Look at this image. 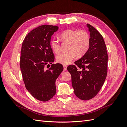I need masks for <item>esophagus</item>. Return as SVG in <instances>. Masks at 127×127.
<instances>
[{
  "label": "esophagus",
  "instance_id": "1",
  "mask_svg": "<svg viewBox=\"0 0 127 127\" xmlns=\"http://www.w3.org/2000/svg\"><path fill=\"white\" fill-rule=\"evenodd\" d=\"M67 68V65H64V70H66Z\"/></svg>",
  "mask_w": 127,
  "mask_h": 127
}]
</instances>
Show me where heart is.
Listing matches in <instances>:
<instances>
[{
    "mask_svg": "<svg viewBox=\"0 0 127 127\" xmlns=\"http://www.w3.org/2000/svg\"><path fill=\"white\" fill-rule=\"evenodd\" d=\"M61 40L63 41L70 42L67 52L60 53L56 57L57 61L63 64H69L75 59L76 56H82L89 49L90 36L85 31L77 30H67L60 34ZM51 47L53 52L58 53L60 50L59 41L56 38L51 41Z\"/></svg>",
    "mask_w": 127,
    "mask_h": 127,
    "instance_id": "obj_1",
    "label": "heart"
}]
</instances>
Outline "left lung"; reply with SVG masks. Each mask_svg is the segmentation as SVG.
Instances as JSON below:
<instances>
[{"label": "left lung", "mask_w": 127, "mask_h": 127, "mask_svg": "<svg viewBox=\"0 0 127 127\" xmlns=\"http://www.w3.org/2000/svg\"><path fill=\"white\" fill-rule=\"evenodd\" d=\"M90 32L89 49L75 65L68 66L76 96L82 100L95 97L101 90L106 77L108 56L103 37L98 31L87 24Z\"/></svg>", "instance_id": "1"}]
</instances>
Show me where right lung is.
<instances>
[{
    "instance_id": "right-lung-1",
    "label": "right lung",
    "mask_w": 127,
    "mask_h": 127,
    "mask_svg": "<svg viewBox=\"0 0 127 127\" xmlns=\"http://www.w3.org/2000/svg\"><path fill=\"white\" fill-rule=\"evenodd\" d=\"M58 29L40 26L29 33L22 43L20 68L25 86L32 96L41 101H48L56 94V80L64 69L60 64H52L55 57L50 41ZM49 62L51 67L45 70L44 66Z\"/></svg>"
}]
</instances>
